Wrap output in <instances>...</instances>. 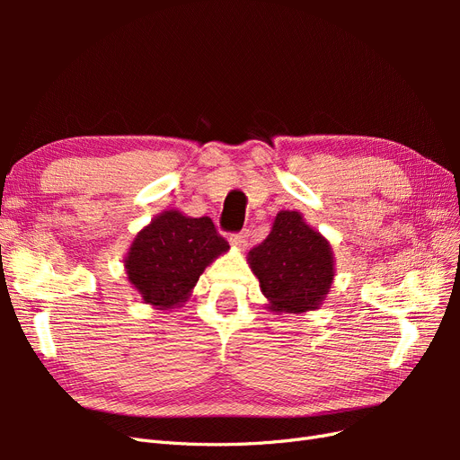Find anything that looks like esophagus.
Returning <instances> with one entry per match:
<instances>
[{
	"label": "esophagus",
	"instance_id": "1",
	"mask_svg": "<svg viewBox=\"0 0 460 460\" xmlns=\"http://www.w3.org/2000/svg\"><path fill=\"white\" fill-rule=\"evenodd\" d=\"M247 238H249V232L247 230H242V232H235V234H230V243L235 245V247H243L247 243Z\"/></svg>",
	"mask_w": 460,
	"mask_h": 460
}]
</instances>
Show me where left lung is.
<instances>
[{
	"label": "left lung",
	"instance_id": "obj_1",
	"mask_svg": "<svg viewBox=\"0 0 460 460\" xmlns=\"http://www.w3.org/2000/svg\"><path fill=\"white\" fill-rule=\"evenodd\" d=\"M247 261L272 311H313L333 280L330 243L297 211L278 213L267 240L249 252Z\"/></svg>",
	"mask_w": 460,
	"mask_h": 460
}]
</instances>
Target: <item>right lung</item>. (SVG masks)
I'll return each instance as SVG.
<instances>
[{"mask_svg": "<svg viewBox=\"0 0 460 460\" xmlns=\"http://www.w3.org/2000/svg\"><path fill=\"white\" fill-rule=\"evenodd\" d=\"M228 249L208 217L164 211L136 235L124 264L146 303L172 309L188 299L203 270Z\"/></svg>", "mask_w": 460, "mask_h": 460, "instance_id": "add662e5", "label": "right lung"}]
</instances>
